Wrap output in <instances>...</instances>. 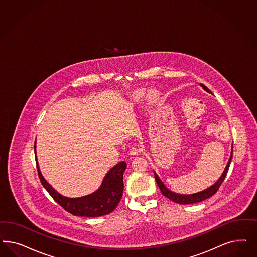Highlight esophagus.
Listing matches in <instances>:
<instances>
[{"label": "esophagus", "mask_w": 257, "mask_h": 257, "mask_svg": "<svg viewBox=\"0 0 257 257\" xmlns=\"http://www.w3.org/2000/svg\"><path fill=\"white\" fill-rule=\"evenodd\" d=\"M129 153H130L131 156H138V155L141 154V150L138 149V148H136V147H132V148L130 149Z\"/></svg>", "instance_id": "obj_1"}]
</instances>
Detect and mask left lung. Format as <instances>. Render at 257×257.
<instances>
[{
  "mask_svg": "<svg viewBox=\"0 0 257 257\" xmlns=\"http://www.w3.org/2000/svg\"><path fill=\"white\" fill-rule=\"evenodd\" d=\"M200 86H201L206 92L212 94V92H211L209 89L207 88L205 85H203V84H200ZM232 147H233V146H231L230 160L228 161V164H227V166L225 167V170H224L221 177H219L218 180H217L213 185H212V186L207 188L206 190H203L202 192H198V193H195V194H193V195H180V194H177V193H174V192L170 191L168 188L164 185V183L160 180L159 176L155 173V178H156V181H157L158 186L160 188L161 194L164 195V196H166L170 200L176 202V203L184 204V205H185V204L197 203V202H201V201H203V200L208 199L209 197L212 196V195H214V194L218 191L219 187L221 186L222 182L224 181V178L227 176L228 170H229V167H230L231 158H232Z\"/></svg>",
  "mask_w": 257,
  "mask_h": 257,
  "instance_id": "obj_1",
  "label": "left lung"
}]
</instances>
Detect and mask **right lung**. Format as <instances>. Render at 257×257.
I'll use <instances>...</instances> for the list:
<instances>
[{
  "label": "right lung",
  "mask_w": 257,
  "mask_h": 257,
  "mask_svg": "<svg viewBox=\"0 0 257 257\" xmlns=\"http://www.w3.org/2000/svg\"><path fill=\"white\" fill-rule=\"evenodd\" d=\"M36 154V142L34 145ZM39 178L49 195L62 208L76 216L98 217L113 212L121 199L123 193V173L127 167L126 162L120 161L110 169L103 178L102 183L96 192L81 197L70 198L59 194L43 177L37 161Z\"/></svg>",
  "instance_id": "right-lung-1"
}]
</instances>
